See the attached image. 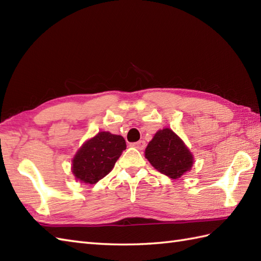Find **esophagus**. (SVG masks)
<instances>
[{"mask_svg": "<svg viewBox=\"0 0 261 261\" xmlns=\"http://www.w3.org/2000/svg\"><path fill=\"white\" fill-rule=\"evenodd\" d=\"M131 146L137 148V149H139V150H142V149L146 148V142L143 141V140H139V141H137V142L131 143Z\"/></svg>", "mask_w": 261, "mask_h": 261, "instance_id": "34e87169", "label": "esophagus"}]
</instances>
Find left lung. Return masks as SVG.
I'll list each match as a JSON object with an SVG mask.
<instances>
[{
  "label": "left lung",
  "mask_w": 261,
  "mask_h": 261,
  "mask_svg": "<svg viewBox=\"0 0 261 261\" xmlns=\"http://www.w3.org/2000/svg\"><path fill=\"white\" fill-rule=\"evenodd\" d=\"M146 158L160 173L177 179L190 170L193 156L170 129L159 130L146 148Z\"/></svg>",
  "instance_id": "1"
}]
</instances>
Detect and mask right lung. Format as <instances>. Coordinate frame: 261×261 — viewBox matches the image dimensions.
Returning a JSON list of instances; mask_svg holds the SVG:
<instances>
[{"mask_svg": "<svg viewBox=\"0 0 261 261\" xmlns=\"http://www.w3.org/2000/svg\"><path fill=\"white\" fill-rule=\"evenodd\" d=\"M126 148L123 137L98 132L86 141L73 159V173L77 179L95 184L107 176Z\"/></svg>", "mask_w": 261, "mask_h": 261, "instance_id": "add662e5", "label": "right lung"}]
</instances>
